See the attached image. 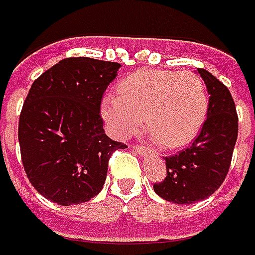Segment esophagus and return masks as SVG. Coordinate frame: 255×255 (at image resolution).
Masks as SVG:
<instances>
[{
	"label": "esophagus",
	"mask_w": 255,
	"mask_h": 255,
	"mask_svg": "<svg viewBox=\"0 0 255 255\" xmlns=\"http://www.w3.org/2000/svg\"><path fill=\"white\" fill-rule=\"evenodd\" d=\"M133 150L136 153H139V155H146L147 153V149H145L143 146H140V145H136L133 146Z\"/></svg>",
	"instance_id": "obj_1"
}]
</instances>
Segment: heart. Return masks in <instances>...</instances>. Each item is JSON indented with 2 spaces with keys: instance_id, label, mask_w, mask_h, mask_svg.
Masks as SVG:
<instances>
[{
  "instance_id": "b5f03b06",
  "label": "heart",
  "mask_w": 255,
  "mask_h": 255,
  "mask_svg": "<svg viewBox=\"0 0 255 255\" xmlns=\"http://www.w3.org/2000/svg\"><path fill=\"white\" fill-rule=\"evenodd\" d=\"M119 96L102 99L100 113L109 130L126 139L146 122L163 146L179 147L201 130L208 112L204 80L191 71L140 70L119 84Z\"/></svg>"
}]
</instances>
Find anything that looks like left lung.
<instances>
[{"mask_svg":"<svg viewBox=\"0 0 255 255\" xmlns=\"http://www.w3.org/2000/svg\"><path fill=\"white\" fill-rule=\"evenodd\" d=\"M210 95L207 121L192 145L165 158L166 176L153 191L173 204H194L211 197L228 173L238 136V116L230 90L210 71L198 69Z\"/></svg>","mask_w":255,"mask_h":255,"instance_id":"obj_1","label":"left lung"}]
</instances>
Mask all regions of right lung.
<instances>
[{"label":"right lung","mask_w":255,"mask_h":255,"mask_svg":"<svg viewBox=\"0 0 255 255\" xmlns=\"http://www.w3.org/2000/svg\"><path fill=\"white\" fill-rule=\"evenodd\" d=\"M119 63L70 57L44 71L25 97L18 142L31 185L58 205L87 202L106 181L110 155L126 145L103 129L100 103Z\"/></svg>","instance_id":"obj_1"}]
</instances>
